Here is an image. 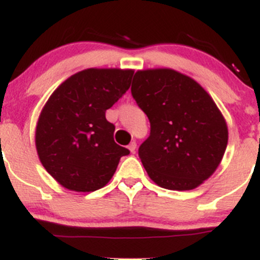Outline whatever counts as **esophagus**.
<instances>
[{"instance_id": "esophagus-1", "label": "esophagus", "mask_w": 260, "mask_h": 260, "mask_svg": "<svg viewBox=\"0 0 260 260\" xmlns=\"http://www.w3.org/2000/svg\"><path fill=\"white\" fill-rule=\"evenodd\" d=\"M136 147H137V144H136L135 141H132L129 145H128V149H129V151L132 152V154H135L136 152Z\"/></svg>"}]
</instances>
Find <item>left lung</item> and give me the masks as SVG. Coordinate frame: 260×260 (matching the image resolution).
Listing matches in <instances>:
<instances>
[{"mask_svg":"<svg viewBox=\"0 0 260 260\" xmlns=\"http://www.w3.org/2000/svg\"><path fill=\"white\" fill-rule=\"evenodd\" d=\"M132 96L151 131L138 149L150 178L167 190H193L222 161L229 128L214 100L195 79L168 68L138 70Z\"/></svg>","mask_w":260,"mask_h":260,"instance_id":"8db88e82","label":"left lung"}]
</instances>
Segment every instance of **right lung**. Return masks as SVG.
Wrapping results in <instances>:
<instances>
[{
    "instance_id": "right-lung-1",
    "label": "right lung",
    "mask_w": 260,
    "mask_h": 260,
    "mask_svg": "<svg viewBox=\"0 0 260 260\" xmlns=\"http://www.w3.org/2000/svg\"><path fill=\"white\" fill-rule=\"evenodd\" d=\"M132 69L89 68L62 82L43 106L36 149L46 171L62 187L91 192L108 185L129 150L114 141L105 113L129 88Z\"/></svg>"
}]
</instances>
